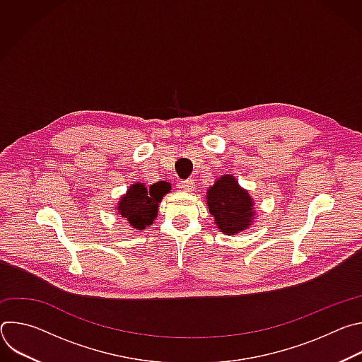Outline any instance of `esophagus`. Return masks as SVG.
I'll use <instances>...</instances> for the list:
<instances>
[{
	"mask_svg": "<svg viewBox=\"0 0 362 362\" xmlns=\"http://www.w3.org/2000/svg\"><path fill=\"white\" fill-rule=\"evenodd\" d=\"M179 187L183 189L185 192H193L194 187H196V185H194V182H193L192 179H189V180H182V182L179 183Z\"/></svg>",
	"mask_w": 362,
	"mask_h": 362,
	"instance_id": "34e87169",
	"label": "esophagus"
}]
</instances>
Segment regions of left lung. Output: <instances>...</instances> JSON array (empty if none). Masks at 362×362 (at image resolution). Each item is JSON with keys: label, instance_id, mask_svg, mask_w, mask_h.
<instances>
[{"label": "left lung", "instance_id": "1", "mask_svg": "<svg viewBox=\"0 0 362 362\" xmlns=\"http://www.w3.org/2000/svg\"><path fill=\"white\" fill-rule=\"evenodd\" d=\"M206 204L221 232L239 233L252 223L253 200L232 175H223L206 192Z\"/></svg>", "mask_w": 362, "mask_h": 362}]
</instances>
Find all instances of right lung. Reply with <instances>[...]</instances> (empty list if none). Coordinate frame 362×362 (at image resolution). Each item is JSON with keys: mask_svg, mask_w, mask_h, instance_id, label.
<instances>
[{"mask_svg": "<svg viewBox=\"0 0 362 362\" xmlns=\"http://www.w3.org/2000/svg\"><path fill=\"white\" fill-rule=\"evenodd\" d=\"M169 190L170 185L168 182L154 183L148 189L143 183H134L119 200L117 212L132 228L143 230L156 219L159 203Z\"/></svg>", "mask_w": 362, "mask_h": 362, "instance_id": "1", "label": "right lung"}]
</instances>
